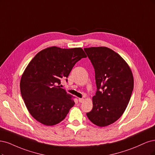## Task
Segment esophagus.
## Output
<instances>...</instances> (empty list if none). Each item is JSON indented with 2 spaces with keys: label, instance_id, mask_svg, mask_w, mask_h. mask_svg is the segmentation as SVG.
Returning <instances> with one entry per match:
<instances>
[{
  "label": "esophagus",
  "instance_id": "34e87169",
  "mask_svg": "<svg viewBox=\"0 0 155 155\" xmlns=\"http://www.w3.org/2000/svg\"><path fill=\"white\" fill-rule=\"evenodd\" d=\"M78 101H79L80 103H82V102H83L84 101V99L82 98H78Z\"/></svg>",
  "mask_w": 155,
  "mask_h": 155
}]
</instances>
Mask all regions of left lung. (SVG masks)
<instances>
[{"instance_id":"left-lung-1","label":"left lung","mask_w":155,"mask_h":155,"mask_svg":"<svg viewBox=\"0 0 155 155\" xmlns=\"http://www.w3.org/2000/svg\"><path fill=\"white\" fill-rule=\"evenodd\" d=\"M84 51L94 67L97 87L87 117L96 126H107L126 110L133 90V73L127 62L110 48L91 47Z\"/></svg>"}]
</instances>
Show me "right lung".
Wrapping results in <instances>:
<instances>
[{
    "label": "right lung",
    "mask_w": 155,
    "mask_h": 155,
    "mask_svg": "<svg viewBox=\"0 0 155 155\" xmlns=\"http://www.w3.org/2000/svg\"><path fill=\"white\" fill-rule=\"evenodd\" d=\"M86 57L81 48L52 46L38 52L28 64L20 88L28 111L36 120L54 126L66 118L74 102L61 87V80L68 78L74 64Z\"/></svg>",
    "instance_id": "add662e5"
}]
</instances>
